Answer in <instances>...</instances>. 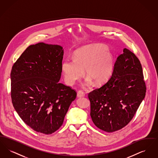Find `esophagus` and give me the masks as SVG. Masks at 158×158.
I'll return each mask as SVG.
<instances>
[{"label":"esophagus","instance_id":"1","mask_svg":"<svg viewBox=\"0 0 158 158\" xmlns=\"http://www.w3.org/2000/svg\"><path fill=\"white\" fill-rule=\"evenodd\" d=\"M85 96V93L82 91V90H79L77 93V97L78 98H81V97H83Z\"/></svg>","mask_w":158,"mask_h":158}]
</instances>
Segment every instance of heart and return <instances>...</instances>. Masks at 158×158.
Returning a JSON list of instances; mask_svg holds the SVG:
<instances>
[{"label": "heart", "mask_w": 158, "mask_h": 158, "mask_svg": "<svg viewBox=\"0 0 158 158\" xmlns=\"http://www.w3.org/2000/svg\"><path fill=\"white\" fill-rule=\"evenodd\" d=\"M113 54L107 47L102 45L86 46L76 50L73 59L63 60L61 69L65 82L73 84L80 79L84 73L88 77L85 84L89 85L94 81L102 84L107 81L113 73L114 68Z\"/></svg>", "instance_id": "obj_1"}]
</instances>
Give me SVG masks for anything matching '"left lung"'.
<instances>
[{
  "instance_id": "1",
  "label": "left lung",
  "mask_w": 158,
  "mask_h": 158,
  "mask_svg": "<svg viewBox=\"0 0 158 158\" xmlns=\"http://www.w3.org/2000/svg\"><path fill=\"white\" fill-rule=\"evenodd\" d=\"M143 70L135 54L124 48L108 81L88 95L90 117L97 127L111 133L131 120L146 94Z\"/></svg>"
}]
</instances>
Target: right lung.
Returning a JSON list of instances; mask_svg holds the SVG:
<instances>
[{
  "label": "right lung",
  "mask_w": 158,
  "mask_h": 158,
  "mask_svg": "<svg viewBox=\"0 0 158 158\" xmlns=\"http://www.w3.org/2000/svg\"><path fill=\"white\" fill-rule=\"evenodd\" d=\"M63 47L39 43L27 48L13 65L11 98L15 111L32 129L52 134L63 124L76 92L59 82Z\"/></svg>",
  "instance_id": "obj_1"
}]
</instances>
